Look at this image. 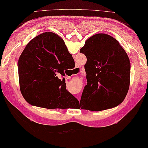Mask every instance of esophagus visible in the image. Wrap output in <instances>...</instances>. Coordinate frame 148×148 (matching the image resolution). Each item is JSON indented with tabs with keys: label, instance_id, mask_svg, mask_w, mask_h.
<instances>
[{
	"label": "esophagus",
	"instance_id": "esophagus-1",
	"mask_svg": "<svg viewBox=\"0 0 148 148\" xmlns=\"http://www.w3.org/2000/svg\"><path fill=\"white\" fill-rule=\"evenodd\" d=\"M74 72L75 73H80L81 72V68L79 67H76L74 69Z\"/></svg>",
	"mask_w": 148,
	"mask_h": 148
}]
</instances>
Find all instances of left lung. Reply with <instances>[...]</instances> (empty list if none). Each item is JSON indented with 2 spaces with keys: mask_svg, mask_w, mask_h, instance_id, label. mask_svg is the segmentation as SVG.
<instances>
[{
  "mask_svg": "<svg viewBox=\"0 0 148 148\" xmlns=\"http://www.w3.org/2000/svg\"><path fill=\"white\" fill-rule=\"evenodd\" d=\"M80 53L87 57V84L79 108L99 111L118 106L130 83V62L125 50L115 38L99 33L88 38Z\"/></svg>",
  "mask_w": 148,
  "mask_h": 148,
  "instance_id": "left-lung-1",
  "label": "left lung"
}]
</instances>
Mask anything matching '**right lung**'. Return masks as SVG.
<instances>
[{
  "label": "right lung",
  "instance_id": "add662e5",
  "mask_svg": "<svg viewBox=\"0 0 148 148\" xmlns=\"http://www.w3.org/2000/svg\"><path fill=\"white\" fill-rule=\"evenodd\" d=\"M73 62L65 42L55 33L47 32L33 38L18 62L20 89L27 101L47 109H66L68 104L77 103L66 89L63 77Z\"/></svg>",
  "mask_w": 148,
  "mask_h": 148
}]
</instances>
